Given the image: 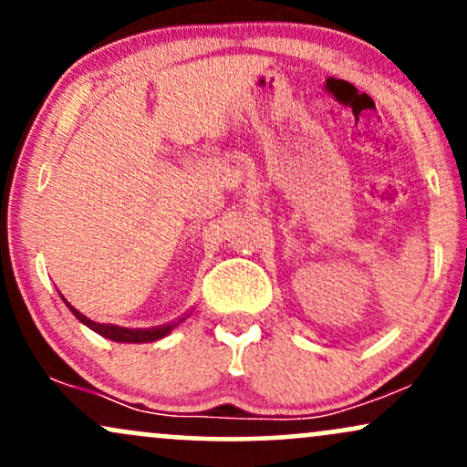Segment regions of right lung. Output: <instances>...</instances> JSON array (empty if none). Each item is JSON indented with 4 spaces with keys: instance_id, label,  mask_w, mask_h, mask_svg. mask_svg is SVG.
Wrapping results in <instances>:
<instances>
[{
    "instance_id": "right-lung-1",
    "label": "right lung",
    "mask_w": 467,
    "mask_h": 467,
    "mask_svg": "<svg viewBox=\"0 0 467 467\" xmlns=\"http://www.w3.org/2000/svg\"><path fill=\"white\" fill-rule=\"evenodd\" d=\"M63 298V296H61ZM63 303L67 305V309L77 316V320H80L85 327H89V329L96 331V334H100L107 340H114V342H155L160 340V337L169 336L171 331L178 327L182 320L186 318H180L175 320V323H169V325H162V327H151V329H130V327H118V325H105V323H96V320L88 318L85 314H80L74 305H69L66 298H63Z\"/></svg>"
}]
</instances>
